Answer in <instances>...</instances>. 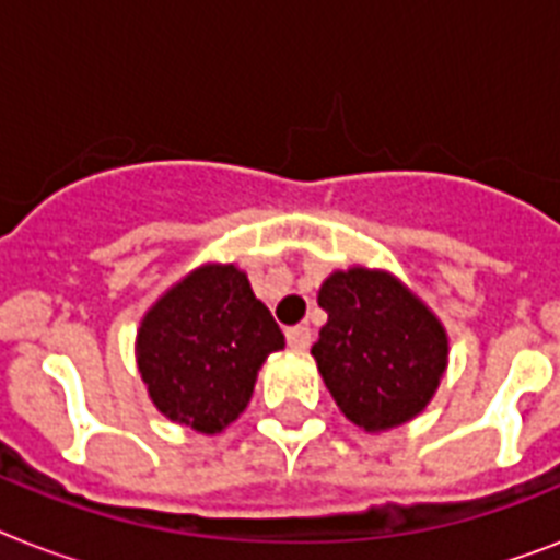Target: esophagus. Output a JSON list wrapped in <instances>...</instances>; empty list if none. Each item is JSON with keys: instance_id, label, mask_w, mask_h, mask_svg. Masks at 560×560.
<instances>
[{"instance_id": "34e87169", "label": "esophagus", "mask_w": 560, "mask_h": 560, "mask_svg": "<svg viewBox=\"0 0 560 560\" xmlns=\"http://www.w3.org/2000/svg\"><path fill=\"white\" fill-rule=\"evenodd\" d=\"M288 346L296 351H305L307 346H311V328H307V325L288 328Z\"/></svg>"}]
</instances>
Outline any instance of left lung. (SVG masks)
I'll list each match as a JSON object with an SVG mask.
<instances>
[{
	"label": "left lung",
	"instance_id": "left-lung-1",
	"mask_svg": "<svg viewBox=\"0 0 560 560\" xmlns=\"http://www.w3.org/2000/svg\"><path fill=\"white\" fill-rule=\"evenodd\" d=\"M316 302L328 323L311 354L342 416L366 433L421 416L451 354V337L433 307L395 272L363 264L334 270Z\"/></svg>",
	"mask_w": 560,
	"mask_h": 560
}]
</instances>
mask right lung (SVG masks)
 <instances>
[{"instance_id": "1", "label": "right lung", "mask_w": 560, "mask_h": 560, "mask_svg": "<svg viewBox=\"0 0 560 560\" xmlns=\"http://www.w3.org/2000/svg\"><path fill=\"white\" fill-rule=\"evenodd\" d=\"M284 334L235 261H206L174 281L136 328L148 398L174 424L223 433L253 398Z\"/></svg>"}]
</instances>
